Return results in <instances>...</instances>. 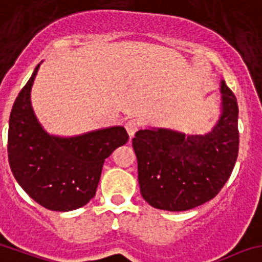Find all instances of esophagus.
Returning a JSON list of instances; mask_svg holds the SVG:
<instances>
[{
    "instance_id": "1",
    "label": "esophagus",
    "mask_w": 262,
    "mask_h": 262,
    "mask_svg": "<svg viewBox=\"0 0 262 262\" xmlns=\"http://www.w3.org/2000/svg\"><path fill=\"white\" fill-rule=\"evenodd\" d=\"M124 127H126L127 133H128L129 139H133L135 136L136 131L139 129V122L136 119H129V121L126 122V126Z\"/></svg>"
}]
</instances>
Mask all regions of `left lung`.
Listing matches in <instances>:
<instances>
[{
    "label": "left lung",
    "mask_w": 262,
    "mask_h": 262,
    "mask_svg": "<svg viewBox=\"0 0 262 262\" xmlns=\"http://www.w3.org/2000/svg\"><path fill=\"white\" fill-rule=\"evenodd\" d=\"M220 91L223 112L211 133L146 128L135 134L140 191L151 207L191 210L215 198L230 178L239 149L238 103L224 81Z\"/></svg>",
    "instance_id": "8db88e82"
}]
</instances>
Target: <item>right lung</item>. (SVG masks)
Instances as JSON below:
<instances>
[{"label": "right lung", "instance_id": "right-lung-1", "mask_svg": "<svg viewBox=\"0 0 262 262\" xmlns=\"http://www.w3.org/2000/svg\"><path fill=\"white\" fill-rule=\"evenodd\" d=\"M38 67L10 113L9 163L19 185L42 207L60 212L77 210L94 198L104 161L128 141V134L124 127L116 126L74 138L49 135L31 105Z\"/></svg>", "mask_w": 262, "mask_h": 262}]
</instances>
